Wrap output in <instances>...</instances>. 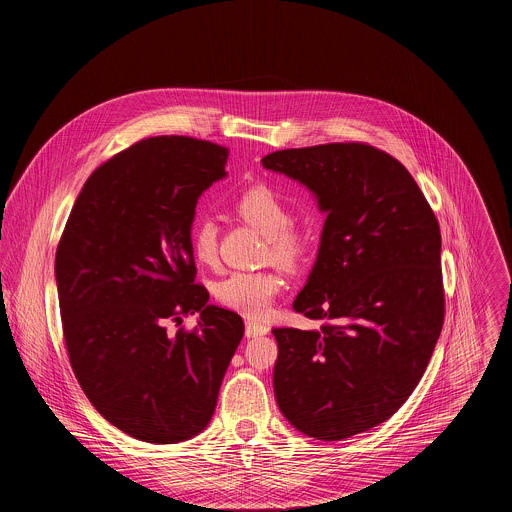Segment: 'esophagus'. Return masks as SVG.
Instances as JSON below:
<instances>
[{
    "label": "esophagus",
    "mask_w": 512,
    "mask_h": 512,
    "mask_svg": "<svg viewBox=\"0 0 512 512\" xmlns=\"http://www.w3.org/2000/svg\"><path fill=\"white\" fill-rule=\"evenodd\" d=\"M270 329H268V325H264V323H260V321H252V319H248L246 321V337L250 339V337H262V335H266Z\"/></svg>",
    "instance_id": "esophagus-1"
}]
</instances>
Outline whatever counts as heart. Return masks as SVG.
<instances>
[{
    "mask_svg": "<svg viewBox=\"0 0 512 512\" xmlns=\"http://www.w3.org/2000/svg\"><path fill=\"white\" fill-rule=\"evenodd\" d=\"M236 213L266 236V256L280 268L295 272L311 256L313 230L293 222L290 205L268 185H254L238 195ZM191 250L197 262L213 266L219 256V224L213 217H201L191 230ZM282 292V280L272 272H230L215 284L220 305L262 317Z\"/></svg>",
    "mask_w": 512,
    "mask_h": 512,
    "instance_id": "obj_1",
    "label": "heart"
}]
</instances>
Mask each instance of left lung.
Here are the masks:
<instances>
[{"label": "left lung", "instance_id": "1", "mask_svg": "<svg viewBox=\"0 0 512 512\" xmlns=\"http://www.w3.org/2000/svg\"><path fill=\"white\" fill-rule=\"evenodd\" d=\"M327 213L293 309L315 331L274 329V392L295 430L323 441L386 422L426 372L445 315L438 219L408 169L363 142L268 153Z\"/></svg>", "mask_w": 512, "mask_h": 512}]
</instances>
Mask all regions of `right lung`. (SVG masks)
<instances>
[{
  "mask_svg": "<svg viewBox=\"0 0 512 512\" xmlns=\"http://www.w3.org/2000/svg\"><path fill=\"white\" fill-rule=\"evenodd\" d=\"M226 159L213 142L146 138L94 169L59 240L55 276L74 376L132 438L177 443L203 432L244 335L238 313L207 305L191 250L197 199L226 175ZM197 310L195 330L178 326Z\"/></svg>",
  "mask_w": 512,
  "mask_h": 512,
  "instance_id": "add662e5",
  "label": "right lung"
}]
</instances>
